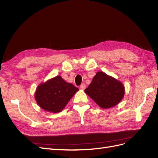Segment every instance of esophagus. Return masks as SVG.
<instances>
[{
    "mask_svg": "<svg viewBox=\"0 0 158 158\" xmlns=\"http://www.w3.org/2000/svg\"><path fill=\"white\" fill-rule=\"evenodd\" d=\"M80 89H85L86 88V85L85 83H82L81 85H80Z\"/></svg>",
    "mask_w": 158,
    "mask_h": 158,
    "instance_id": "34e87169",
    "label": "esophagus"
}]
</instances>
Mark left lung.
I'll return each mask as SVG.
<instances>
[{"instance_id": "obj_1", "label": "left lung", "mask_w": 158, "mask_h": 158, "mask_svg": "<svg viewBox=\"0 0 158 158\" xmlns=\"http://www.w3.org/2000/svg\"><path fill=\"white\" fill-rule=\"evenodd\" d=\"M85 92L103 109L118 105L124 97V85L112 77L102 71H98Z\"/></svg>"}]
</instances>
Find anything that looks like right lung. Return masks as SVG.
Here are the masks:
<instances>
[{
	"label": "right lung",
	"instance_id": "1",
	"mask_svg": "<svg viewBox=\"0 0 158 158\" xmlns=\"http://www.w3.org/2000/svg\"><path fill=\"white\" fill-rule=\"evenodd\" d=\"M79 90L73 85L67 83L60 76H56L44 83L36 90L35 98L44 110L51 113L61 111L75 93Z\"/></svg>",
	"mask_w": 158,
	"mask_h": 158
}]
</instances>
